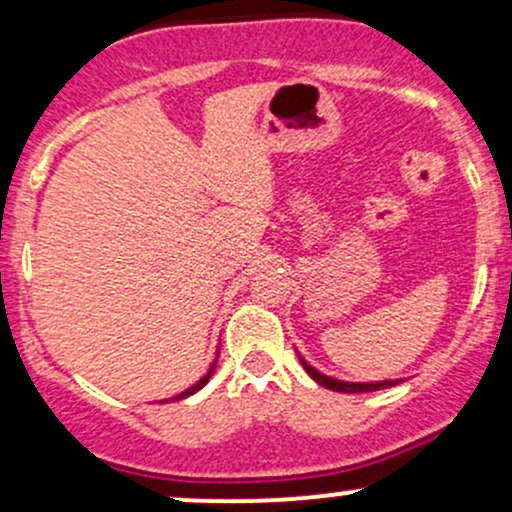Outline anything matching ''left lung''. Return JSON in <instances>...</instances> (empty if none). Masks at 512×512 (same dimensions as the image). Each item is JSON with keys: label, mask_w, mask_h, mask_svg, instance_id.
<instances>
[{"label": "left lung", "mask_w": 512, "mask_h": 512, "mask_svg": "<svg viewBox=\"0 0 512 512\" xmlns=\"http://www.w3.org/2000/svg\"><path fill=\"white\" fill-rule=\"evenodd\" d=\"M303 369H306L308 374H311L313 381H318L320 386H325V389L330 391H340V393H367V391H381V389H389V386H396V381H374V384H352V381H340V379H333V376H325L316 372V369L311 367V364H306L301 359Z\"/></svg>", "instance_id": "obj_1"}]
</instances>
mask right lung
Masks as SVG:
<instances>
[{
    "mask_svg": "<svg viewBox=\"0 0 512 512\" xmlns=\"http://www.w3.org/2000/svg\"><path fill=\"white\" fill-rule=\"evenodd\" d=\"M213 369H216V362H213V364H211V369H209V372H206L204 376H201V379H199V381H196V384L192 386V389L182 391V393H179V396H174V398H172V401H179V398H187V396H192V393H196V391H199V389H204V386H206V384H209V379H211Z\"/></svg>",
    "mask_w": 512,
    "mask_h": 512,
    "instance_id": "add662e5",
    "label": "right lung"
}]
</instances>
